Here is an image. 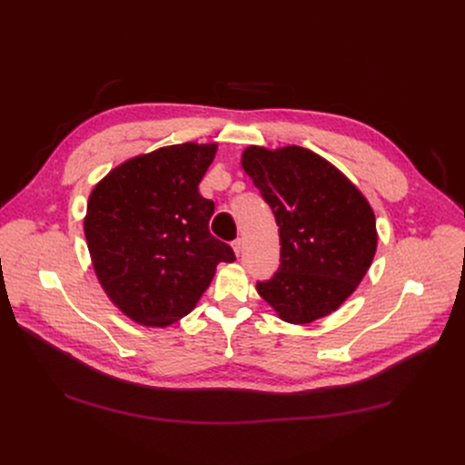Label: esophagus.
Here are the masks:
<instances>
[{"instance_id":"34e87169","label":"esophagus","mask_w":465,"mask_h":465,"mask_svg":"<svg viewBox=\"0 0 465 465\" xmlns=\"http://www.w3.org/2000/svg\"><path fill=\"white\" fill-rule=\"evenodd\" d=\"M242 248H244V246H242V239H235V241H233V250H235V255H237V257L242 253Z\"/></svg>"}]
</instances>
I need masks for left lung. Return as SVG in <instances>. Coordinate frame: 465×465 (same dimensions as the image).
Segmentation results:
<instances>
[{
	"label": "left lung",
	"instance_id": "left-lung-1",
	"mask_svg": "<svg viewBox=\"0 0 465 465\" xmlns=\"http://www.w3.org/2000/svg\"><path fill=\"white\" fill-rule=\"evenodd\" d=\"M241 163L280 226V269L257 282V292L291 323L337 311L375 255L368 201L337 167L303 147H248Z\"/></svg>",
	"mask_w": 465,
	"mask_h": 465
}]
</instances>
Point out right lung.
Wrapping results in <instances>:
<instances>
[{
	"label": "right lung",
	"mask_w": 465,
	"mask_h": 465,
	"mask_svg": "<svg viewBox=\"0 0 465 465\" xmlns=\"http://www.w3.org/2000/svg\"><path fill=\"white\" fill-rule=\"evenodd\" d=\"M217 145L182 143L132 158L92 191L84 235L108 298L143 325H171L210 287L219 262L235 261L210 233L213 201L198 183Z\"/></svg>",
	"instance_id": "add662e5"
}]
</instances>
